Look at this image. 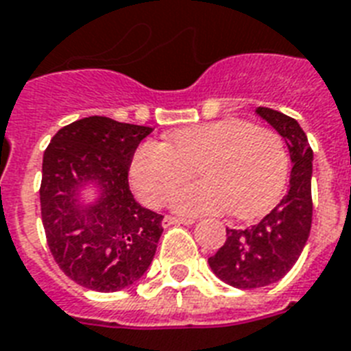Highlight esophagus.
I'll return each mask as SVG.
<instances>
[{
  "label": "esophagus",
  "instance_id": "34e87169",
  "mask_svg": "<svg viewBox=\"0 0 351 351\" xmlns=\"http://www.w3.org/2000/svg\"><path fill=\"white\" fill-rule=\"evenodd\" d=\"M162 224H164V228H167V226H176V224H195V220L193 219H180V217H171V215H165L164 220H162Z\"/></svg>",
  "mask_w": 351,
  "mask_h": 351
}]
</instances>
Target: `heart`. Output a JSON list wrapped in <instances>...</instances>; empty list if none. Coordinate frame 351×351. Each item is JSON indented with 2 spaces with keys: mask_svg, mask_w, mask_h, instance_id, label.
Returning <instances> with one entry per match:
<instances>
[{
  "mask_svg": "<svg viewBox=\"0 0 351 351\" xmlns=\"http://www.w3.org/2000/svg\"><path fill=\"white\" fill-rule=\"evenodd\" d=\"M202 182L173 197L184 215H213L230 209L251 219L277 202L289 173V154L275 129L224 118L186 127L171 134L169 143L147 140L131 160V184L142 202L164 206L176 187L195 175Z\"/></svg>",
  "mask_w": 351,
  "mask_h": 351,
  "instance_id": "heart-1",
  "label": "heart"
}]
</instances>
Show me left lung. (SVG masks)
Wrapping results in <instances>:
<instances>
[{"mask_svg": "<svg viewBox=\"0 0 351 351\" xmlns=\"http://www.w3.org/2000/svg\"><path fill=\"white\" fill-rule=\"evenodd\" d=\"M256 114L278 131L288 143L291 156V180L284 198L258 222L245 230H226L224 245L208 262L220 280L233 288L256 289L277 282L299 261L310 237L311 151L306 132L297 120L269 107H258Z\"/></svg>", "mask_w": 351, "mask_h": 351, "instance_id": "left-lung-1", "label": "left lung"}]
</instances>
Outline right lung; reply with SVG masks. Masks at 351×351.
I'll list each match as a JSON object with an SVG mask.
<instances>
[{
  "mask_svg": "<svg viewBox=\"0 0 351 351\" xmlns=\"http://www.w3.org/2000/svg\"><path fill=\"white\" fill-rule=\"evenodd\" d=\"M153 129L89 117L52 136L43 154L40 204L47 245L71 280L112 293L136 282L153 261L162 215L142 208L129 189V165L138 143ZM85 181L101 186V198L80 208Z\"/></svg>",
  "mask_w": 351,
  "mask_h": 351,
  "instance_id": "add662e5",
  "label": "right lung"
}]
</instances>
